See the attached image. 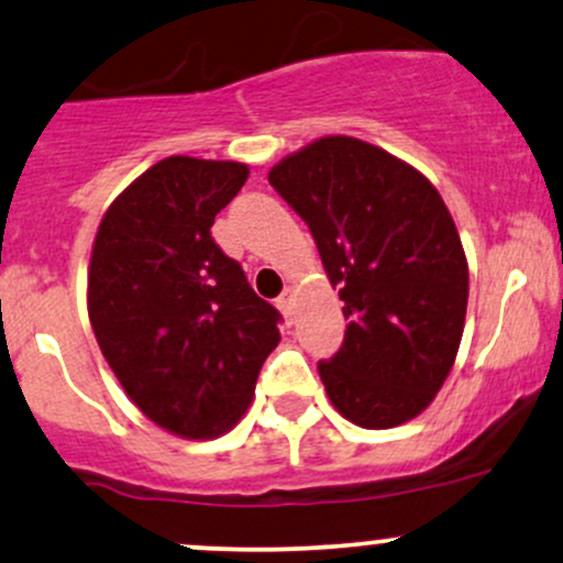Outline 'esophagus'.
Here are the masks:
<instances>
[{
  "mask_svg": "<svg viewBox=\"0 0 563 563\" xmlns=\"http://www.w3.org/2000/svg\"><path fill=\"white\" fill-rule=\"evenodd\" d=\"M277 307H280L283 314H291V307H294V291H291V288H286V291L277 296Z\"/></svg>",
  "mask_w": 563,
  "mask_h": 563,
  "instance_id": "esophagus-1",
  "label": "esophagus"
}]
</instances>
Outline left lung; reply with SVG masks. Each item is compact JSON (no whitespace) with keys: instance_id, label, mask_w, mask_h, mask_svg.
I'll return each mask as SVG.
<instances>
[{"instance_id":"obj_1","label":"left lung","mask_w":563,"mask_h":563,"mask_svg":"<svg viewBox=\"0 0 563 563\" xmlns=\"http://www.w3.org/2000/svg\"><path fill=\"white\" fill-rule=\"evenodd\" d=\"M301 216L347 320L318 363L331 404L368 430L428 409L454 366L467 262L441 195L379 146L329 135L269 170Z\"/></svg>"}]
</instances>
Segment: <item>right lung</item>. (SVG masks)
Segmentation results:
<instances>
[{
    "label": "right lung",
    "mask_w": 563,
    "mask_h": 563,
    "mask_svg": "<svg viewBox=\"0 0 563 563\" xmlns=\"http://www.w3.org/2000/svg\"><path fill=\"white\" fill-rule=\"evenodd\" d=\"M245 178L240 163L163 159L111 202L92 245L98 347L133 404L184 438L230 430L280 342L283 314L211 238Z\"/></svg>",
    "instance_id": "add662e5"
}]
</instances>
